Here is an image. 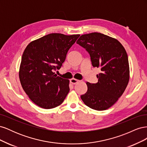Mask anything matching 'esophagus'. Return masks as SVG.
I'll return each mask as SVG.
<instances>
[{
  "instance_id": "34e87169",
  "label": "esophagus",
  "mask_w": 147,
  "mask_h": 147,
  "mask_svg": "<svg viewBox=\"0 0 147 147\" xmlns=\"http://www.w3.org/2000/svg\"><path fill=\"white\" fill-rule=\"evenodd\" d=\"M70 83H72V84H77V83H78L80 81L78 80H77V79H75V78H72V79L70 80Z\"/></svg>"
}]
</instances>
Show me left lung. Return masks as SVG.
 <instances>
[{
  "instance_id": "8db88e82",
  "label": "left lung",
  "mask_w": 147,
  "mask_h": 147,
  "mask_svg": "<svg viewBox=\"0 0 147 147\" xmlns=\"http://www.w3.org/2000/svg\"><path fill=\"white\" fill-rule=\"evenodd\" d=\"M77 43L90 53L92 66L101 70L96 75L97 83L86 82L88 90L81 99L92 109H108L122 96L129 80L125 49L116 38L98 32L81 35Z\"/></svg>"
}]
</instances>
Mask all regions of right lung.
<instances>
[{"instance_id": "1", "label": "right lung", "mask_w": 147, "mask_h": 147, "mask_svg": "<svg viewBox=\"0 0 147 147\" xmlns=\"http://www.w3.org/2000/svg\"><path fill=\"white\" fill-rule=\"evenodd\" d=\"M79 34L53 33L31 42L26 47L19 70L21 84L35 104L45 109L63 103L70 91L69 80L57 76L69 48Z\"/></svg>"}]
</instances>
